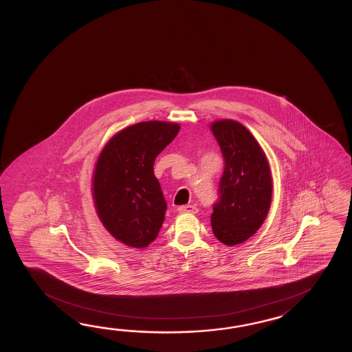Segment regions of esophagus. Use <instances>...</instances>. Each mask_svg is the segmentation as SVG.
Segmentation results:
<instances>
[{"label":"esophagus","mask_w":352,"mask_h":352,"mask_svg":"<svg viewBox=\"0 0 352 352\" xmlns=\"http://www.w3.org/2000/svg\"><path fill=\"white\" fill-rule=\"evenodd\" d=\"M179 212L181 214H196L199 210L195 205H185V206H179Z\"/></svg>","instance_id":"obj_1"}]
</instances>
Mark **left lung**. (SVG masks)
I'll use <instances>...</instances> for the list:
<instances>
[{
  "label": "left lung",
  "instance_id": "1",
  "mask_svg": "<svg viewBox=\"0 0 352 352\" xmlns=\"http://www.w3.org/2000/svg\"><path fill=\"white\" fill-rule=\"evenodd\" d=\"M210 127L224 157L211 228L217 240L232 247L254 235L268 215L273 188L270 164L259 143L239 122L217 120Z\"/></svg>",
  "mask_w": 352,
  "mask_h": 352
}]
</instances>
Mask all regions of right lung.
<instances>
[{"instance_id":"right-lung-1","label":"right lung","mask_w":352,"mask_h":352,"mask_svg":"<svg viewBox=\"0 0 352 352\" xmlns=\"http://www.w3.org/2000/svg\"><path fill=\"white\" fill-rule=\"evenodd\" d=\"M179 131L177 123L141 122L113 135L98 157L93 176L98 217L128 247H148L157 238L167 204L153 164Z\"/></svg>"}]
</instances>
